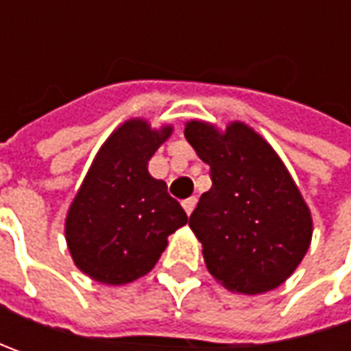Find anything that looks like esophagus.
I'll use <instances>...</instances> for the list:
<instances>
[{
	"mask_svg": "<svg viewBox=\"0 0 351 351\" xmlns=\"http://www.w3.org/2000/svg\"><path fill=\"white\" fill-rule=\"evenodd\" d=\"M182 205H183V209H185V213H187V215H191V213H193V209H195V205H197V197H187V199L183 201Z\"/></svg>",
	"mask_w": 351,
	"mask_h": 351,
	"instance_id": "obj_1",
	"label": "esophagus"
}]
</instances>
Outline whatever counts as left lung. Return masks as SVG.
<instances>
[{"label": "left lung", "mask_w": 351, "mask_h": 351, "mask_svg": "<svg viewBox=\"0 0 351 351\" xmlns=\"http://www.w3.org/2000/svg\"><path fill=\"white\" fill-rule=\"evenodd\" d=\"M185 138L210 166V187L189 217L210 276L226 289H276L304 258L313 219L274 148L242 123L221 134L191 121Z\"/></svg>", "instance_id": "left-lung-1"}]
</instances>
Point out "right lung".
Wrapping results in <instances>:
<instances>
[{
  "label": "right lung",
  "mask_w": 351,
  "mask_h": 351,
  "mask_svg": "<svg viewBox=\"0 0 351 351\" xmlns=\"http://www.w3.org/2000/svg\"><path fill=\"white\" fill-rule=\"evenodd\" d=\"M171 134L132 119L97 152L66 219V242L75 265L95 281L130 283L146 276L187 223L168 185L148 173V160Z\"/></svg>",
  "instance_id": "add662e5"
}]
</instances>
